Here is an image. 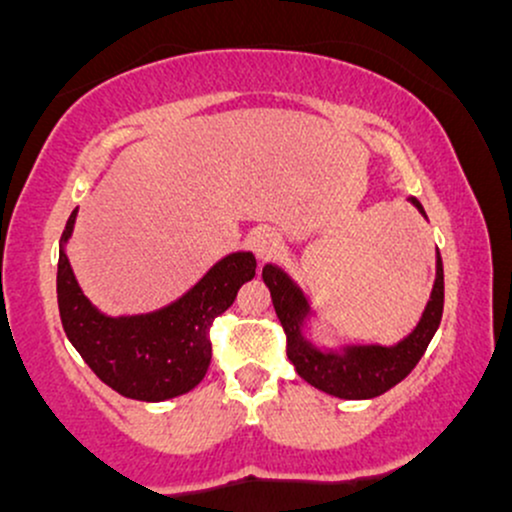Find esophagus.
Segmentation results:
<instances>
[{
    "label": "esophagus",
    "instance_id": "obj_1",
    "mask_svg": "<svg viewBox=\"0 0 512 512\" xmlns=\"http://www.w3.org/2000/svg\"><path fill=\"white\" fill-rule=\"evenodd\" d=\"M279 243H281L279 233L272 231V228H255V231L250 233V248L255 250V255L260 257V260L276 252Z\"/></svg>",
    "mask_w": 512,
    "mask_h": 512
}]
</instances>
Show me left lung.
<instances>
[{"label":"left lung","instance_id":"obj_1","mask_svg":"<svg viewBox=\"0 0 512 512\" xmlns=\"http://www.w3.org/2000/svg\"><path fill=\"white\" fill-rule=\"evenodd\" d=\"M409 202L426 219L419 199L409 197ZM262 279L272 293L274 310L286 332V354L298 375L317 390L342 399H373L402 383L421 361L443 317L445 284L440 252H436V281L421 320L402 342L392 346L346 344L342 349H320L303 334L313 310L301 286L276 264H264Z\"/></svg>","mask_w":512,"mask_h":512}]
</instances>
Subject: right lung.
Returning a JSON list of instances; mask_svg holds the SVG:
<instances>
[{"mask_svg": "<svg viewBox=\"0 0 512 512\" xmlns=\"http://www.w3.org/2000/svg\"><path fill=\"white\" fill-rule=\"evenodd\" d=\"M74 221L76 209L64 226L57 262V305L69 342L88 368L122 397L163 402L190 392L209 370L211 322L231 308L240 286L255 276V255L231 252L166 308L110 317L88 301L76 284L64 250Z\"/></svg>", "mask_w": 512, "mask_h": 512, "instance_id": "1", "label": "right lung"}]
</instances>
